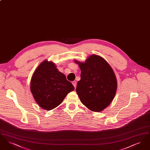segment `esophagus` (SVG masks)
Returning <instances> with one entry per match:
<instances>
[{
	"mask_svg": "<svg viewBox=\"0 0 150 150\" xmlns=\"http://www.w3.org/2000/svg\"><path fill=\"white\" fill-rule=\"evenodd\" d=\"M72 84H73V86H74L75 87V88H76V84H77V83H76V81H72Z\"/></svg>",
	"mask_w": 150,
	"mask_h": 150,
	"instance_id": "obj_1",
	"label": "esophagus"
}]
</instances>
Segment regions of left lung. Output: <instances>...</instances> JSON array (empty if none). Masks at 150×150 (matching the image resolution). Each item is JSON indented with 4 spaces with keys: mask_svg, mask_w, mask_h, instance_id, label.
Wrapping results in <instances>:
<instances>
[{
    "mask_svg": "<svg viewBox=\"0 0 150 150\" xmlns=\"http://www.w3.org/2000/svg\"><path fill=\"white\" fill-rule=\"evenodd\" d=\"M75 62L81 70L76 92L80 101L92 111L100 112L111 103L117 89L114 72L102 57L93 54L85 62Z\"/></svg>",
    "mask_w": 150,
    "mask_h": 150,
    "instance_id": "left-lung-1",
    "label": "left lung"
}]
</instances>
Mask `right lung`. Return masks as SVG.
<instances>
[{
	"mask_svg": "<svg viewBox=\"0 0 150 150\" xmlns=\"http://www.w3.org/2000/svg\"><path fill=\"white\" fill-rule=\"evenodd\" d=\"M30 90L40 107L51 110L59 105L74 87L53 62L45 60L33 75Z\"/></svg>",
	"mask_w": 150,
	"mask_h": 150,
	"instance_id": "1",
	"label": "right lung"
}]
</instances>
